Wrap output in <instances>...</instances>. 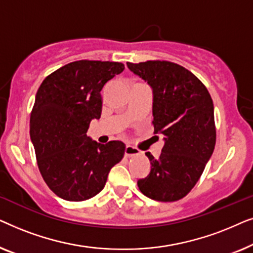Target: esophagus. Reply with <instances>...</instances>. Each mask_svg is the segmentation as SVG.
Here are the masks:
<instances>
[{
    "label": "esophagus",
    "instance_id": "34e87169",
    "mask_svg": "<svg viewBox=\"0 0 253 253\" xmlns=\"http://www.w3.org/2000/svg\"><path fill=\"white\" fill-rule=\"evenodd\" d=\"M124 154H126V158H131V157H134V155H139L140 151L136 147L131 146V145H126V151H124Z\"/></svg>",
    "mask_w": 253,
    "mask_h": 253
}]
</instances>
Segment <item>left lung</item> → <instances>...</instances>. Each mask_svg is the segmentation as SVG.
<instances>
[{
    "mask_svg": "<svg viewBox=\"0 0 253 253\" xmlns=\"http://www.w3.org/2000/svg\"><path fill=\"white\" fill-rule=\"evenodd\" d=\"M127 68L153 88L154 133L165 136L159 159L150 152L151 171L138 181L143 195L176 202L202 176L216 141L214 106L206 86L188 69L169 61L127 62Z\"/></svg>",
    "mask_w": 253,
    "mask_h": 253,
    "instance_id": "1",
    "label": "left lung"
}]
</instances>
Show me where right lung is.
I'll return each instance as SVG.
<instances>
[{
  "instance_id": "obj_1",
  "label": "right lung",
  "mask_w": 253,
  "mask_h": 253,
  "mask_svg": "<svg viewBox=\"0 0 253 253\" xmlns=\"http://www.w3.org/2000/svg\"><path fill=\"white\" fill-rule=\"evenodd\" d=\"M123 70L121 62L75 61L51 72L38 89L30 136L43 181L62 199L84 202L98 195L124 157L122 141L102 145L86 134L101 116L102 87Z\"/></svg>"
}]
</instances>
